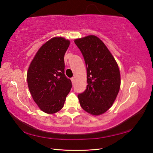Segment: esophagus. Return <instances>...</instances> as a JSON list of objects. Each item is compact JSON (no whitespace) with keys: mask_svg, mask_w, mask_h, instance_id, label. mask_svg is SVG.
<instances>
[{"mask_svg":"<svg viewBox=\"0 0 153 153\" xmlns=\"http://www.w3.org/2000/svg\"><path fill=\"white\" fill-rule=\"evenodd\" d=\"M71 83H72L74 84V82H75V78H74V77H71Z\"/></svg>","mask_w":153,"mask_h":153,"instance_id":"esophagus-1","label":"esophagus"}]
</instances>
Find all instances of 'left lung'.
Here are the masks:
<instances>
[{"label":"left lung","mask_w":153,"mask_h":153,"mask_svg":"<svg viewBox=\"0 0 153 153\" xmlns=\"http://www.w3.org/2000/svg\"><path fill=\"white\" fill-rule=\"evenodd\" d=\"M85 59L87 89L78 95L80 105L87 113L99 116L114 102L121 84L120 70L115 58L105 44L91 35L74 40Z\"/></svg>","instance_id":"8db88e82"}]
</instances>
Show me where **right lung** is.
I'll use <instances>...</instances> for the list:
<instances>
[{
	"mask_svg": "<svg viewBox=\"0 0 153 153\" xmlns=\"http://www.w3.org/2000/svg\"><path fill=\"white\" fill-rule=\"evenodd\" d=\"M70 41L62 37L47 41L39 48L29 66L27 81L35 102L42 111H59L71 88L64 74V56Z\"/></svg>",
	"mask_w": 153,
	"mask_h": 153,
	"instance_id": "1",
	"label": "right lung"
}]
</instances>
